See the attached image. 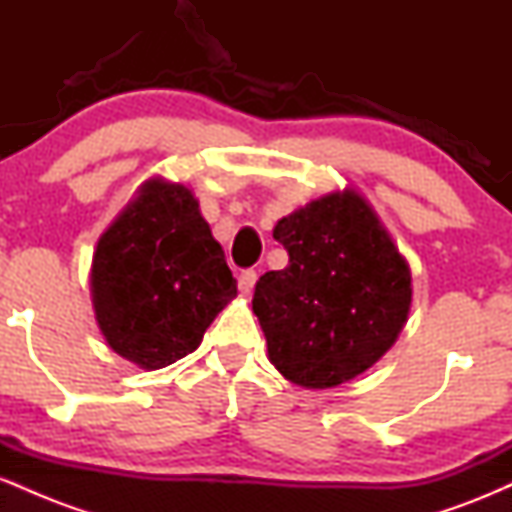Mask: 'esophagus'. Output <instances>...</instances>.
Returning <instances> with one entry per match:
<instances>
[{"label":"esophagus","mask_w":512,"mask_h":512,"mask_svg":"<svg viewBox=\"0 0 512 512\" xmlns=\"http://www.w3.org/2000/svg\"><path fill=\"white\" fill-rule=\"evenodd\" d=\"M255 284H257V272H255V269H243V272H240V276H238L240 291L250 293L252 289H255Z\"/></svg>","instance_id":"obj_1"}]
</instances>
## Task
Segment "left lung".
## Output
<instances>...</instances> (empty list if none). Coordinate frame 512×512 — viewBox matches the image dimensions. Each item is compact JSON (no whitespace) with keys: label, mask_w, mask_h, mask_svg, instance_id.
Listing matches in <instances>:
<instances>
[{"label":"left lung","mask_w":512,"mask_h":512,"mask_svg":"<svg viewBox=\"0 0 512 512\" xmlns=\"http://www.w3.org/2000/svg\"><path fill=\"white\" fill-rule=\"evenodd\" d=\"M274 238L289 264L262 274L252 298L269 361L310 390L356 378L407 322V262L356 192L293 211L276 223Z\"/></svg>","instance_id":"8db88e82"}]
</instances>
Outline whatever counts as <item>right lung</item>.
Here are the masks:
<instances>
[{"label":"right lung","mask_w":512,"mask_h":512,"mask_svg":"<svg viewBox=\"0 0 512 512\" xmlns=\"http://www.w3.org/2000/svg\"><path fill=\"white\" fill-rule=\"evenodd\" d=\"M91 291L113 351L156 370L197 349L236 279L192 192L149 180L98 240Z\"/></svg>","instance_id":"obj_1"}]
</instances>
